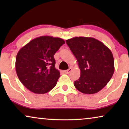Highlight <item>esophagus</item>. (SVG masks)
Wrapping results in <instances>:
<instances>
[{
    "instance_id": "esophagus-1",
    "label": "esophagus",
    "mask_w": 129,
    "mask_h": 129,
    "mask_svg": "<svg viewBox=\"0 0 129 129\" xmlns=\"http://www.w3.org/2000/svg\"><path fill=\"white\" fill-rule=\"evenodd\" d=\"M72 68H69V69H68V70H64V73H66V74H69V73H70V72L72 71Z\"/></svg>"
}]
</instances>
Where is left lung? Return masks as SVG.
<instances>
[{
    "instance_id": "obj_1",
    "label": "left lung",
    "mask_w": 129,
    "mask_h": 129,
    "mask_svg": "<svg viewBox=\"0 0 129 129\" xmlns=\"http://www.w3.org/2000/svg\"><path fill=\"white\" fill-rule=\"evenodd\" d=\"M76 58L80 77L74 82L75 87L84 94H94L106 85L114 71L111 50L99 40L87 37H75L66 40Z\"/></svg>"
}]
</instances>
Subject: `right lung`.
<instances>
[{
	"label": "right lung",
	"instance_id": "add662e5",
	"mask_svg": "<svg viewBox=\"0 0 129 129\" xmlns=\"http://www.w3.org/2000/svg\"><path fill=\"white\" fill-rule=\"evenodd\" d=\"M65 43L62 39L44 36L22 47L16 58V71L22 83L37 94L49 92L56 86L60 72L54 55Z\"/></svg>",
	"mask_w": 129,
	"mask_h": 129
}]
</instances>
